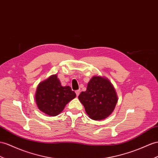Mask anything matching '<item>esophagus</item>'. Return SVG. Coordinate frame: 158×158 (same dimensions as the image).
Listing matches in <instances>:
<instances>
[{
	"instance_id": "1",
	"label": "esophagus",
	"mask_w": 158,
	"mask_h": 158,
	"mask_svg": "<svg viewBox=\"0 0 158 158\" xmlns=\"http://www.w3.org/2000/svg\"><path fill=\"white\" fill-rule=\"evenodd\" d=\"M75 94H76V95L77 96H79V94H80V90H77L75 91Z\"/></svg>"
}]
</instances>
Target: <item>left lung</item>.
Segmentation results:
<instances>
[{
  "label": "left lung",
  "instance_id": "1",
  "mask_svg": "<svg viewBox=\"0 0 158 158\" xmlns=\"http://www.w3.org/2000/svg\"><path fill=\"white\" fill-rule=\"evenodd\" d=\"M78 98L85 110L94 120H102L111 114L118 102L115 89L110 81L99 76L93 77L87 84V90Z\"/></svg>",
  "mask_w": 158,
  "mask_h": 158
}]
</instances>
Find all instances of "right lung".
I'll return each instance as SVG.
<instances>
[{"mask_svg": "<svg viewBox=\"0 0 158 158\" xmlns=\"http://www.w3.org/2000/svg\"><path fill=\"white\" fill-rule=\"evenodd\" d=\"M75 97V93L71 88L63 87L57 75H53L39 84L35 100L40 111L50 116H56Z\"/></svg>", "mask_w": 158, "mask_h": 158, "instance_id": "obj_1", "label": "right lung"}]
</instances>
